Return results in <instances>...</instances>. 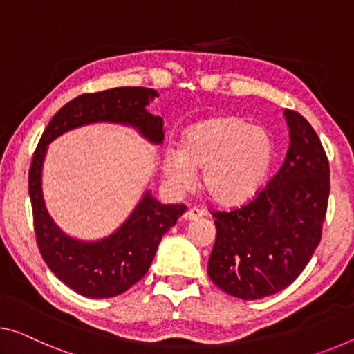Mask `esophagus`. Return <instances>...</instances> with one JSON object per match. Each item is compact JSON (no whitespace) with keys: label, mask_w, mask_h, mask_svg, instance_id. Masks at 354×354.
I'll list each match as a JSON object with an SVG mask.
<instances>
[{"label":"esophagus","mask_w":354,"mask_h":354,"mask_svg":"<svg viewBox=\"0 0 354 354\" xmlns=\"http://www.w3.org/2000/svg\"><path fill=\"white\" fill-rule=\"evenodd\" d=\"M203 215H204V212H203V210H199V209L193 207V209H188L187 212H185L183 218L187 220V221H193V220H198V218H201V216H203Z\"/></svg>","instance_id":"34e87169"}]
</instances>
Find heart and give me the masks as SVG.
Here are the masks:
<instances>
[{"label":"heart","instance_id":"heart-1","mask_svg":"<svg viewBox=\"0 0 354 354\" xmlns=\"http://www.w3.org/2000/svg\"><path fill=\"white\" fill-rule=\"evenodd\" d=\"M274 142L263 127L241 117H215L187 128L182 150L167 149L162 169L174 188L188 189L203 171V188L223 205L247 203L268 180Z\"/></svg>","mask_w":354,"mask_h":354}]
</instances>
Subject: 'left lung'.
<instances>
[{
  "label": "left lung",
  "mask_w": 354,
  "mask_h": 354,
  "mask_svg": "<svg viewBox=\"0 0 354 354\" xmlns=\"http://www.w3.org/2000/svg\"><path fill=\"white\" fill-rule=\"evenodd\" d=\"M290 147L280 171L252 203L214 212L216 239L207 274L234 297L254 301L295 281L322 241L329 162L310 123L283 112Z\"/></svg>",
  "instance_id": "left-lung-1"
}]
</instances>
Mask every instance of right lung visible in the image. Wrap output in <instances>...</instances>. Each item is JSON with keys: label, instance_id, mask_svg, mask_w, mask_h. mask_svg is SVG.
Masks as SVG:
<instances>
[{"label": "right lung", "instance_id": "right-lung-1", "mask_svg": "<svg viewBox=\"0 0 354 354\" xmlns=\"http://www.w3.org/2000/svg\"><path fill=\"white\" fill-rule=\"evenodd\" d=\"M158 91L142 86H118L86 93L64 104L48 122L32 155L28 192L37 247L58 280L80 296H118L142 279L155 258L161 239L185 214L183 204H161L150 189L115 231L97 241L69 236L48 214L42 193V167L48 144L73 129L93 123L134 128L149 142L165 140L162 118L147 111Z\"/></svg>", "mask_w": 354, "mask_h": 354}]
</instances>
